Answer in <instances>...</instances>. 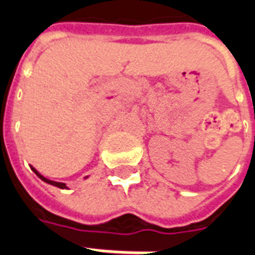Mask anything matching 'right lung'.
<instances>
[{"label":"right lung","instance_id":"add662e5","mask_svg":"<svg viewBox=\"0 0 255 255\" xmlns=\"http://www.w3.org/2000/svg\"><path fill=\"white\" fill-rule=\"evenodd\" d=\"M32 171L35 172V173H36V176L39 177V179H42V180H43V182L49 183V184H52V186H56V187H58V188H67V186H65V184H64V183H58V182H53V180H49V179H46V177H43V176H42L41 173H39V172L36 171V169H34V168H32Z\"/></svg>","mask_w":255,"mask_h":255}]
</instances>
